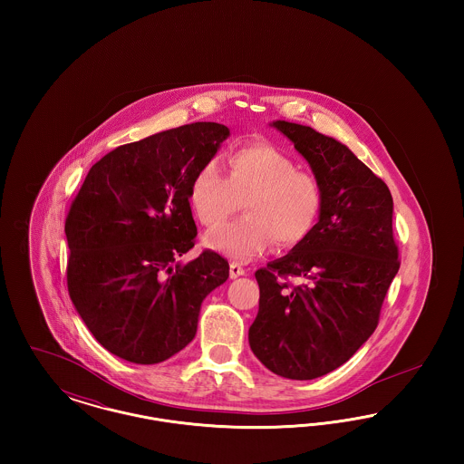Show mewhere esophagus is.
<instances>
[{
    "label": "esophagus",
    "mask_w": 464,
    "mask_h": 464,
    "mask_svg": "<svg viewBox=\"0 0 464 464\" xmlns=\"http://www.w3.org/2000/svg\"><path fill=\"white\" fill-rule=\"evenodd\" d=\"M243 275H246V269L243 266L238 265V263H231L229 265V276L231 278H238V276H243Z\"/></svg>",
    "instance_id": "34e87169"
}]
</instances>
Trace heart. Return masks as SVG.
I'll return each instance as SVG.
<instances>
[{
  "mask_svg": "<svg viewBox=\"0 0 464 464\" xmlns=\"http://www.w3.org/2000/svg\"><path fill=\"white\" fill-rule=\"evenodd\" d=\"M227 165L229 174L218 160L205 161L188 189L191 210L207 227L235 214L243 201L242 219L205 235L208 248L237 261H250L273 242L278 248H292L308 238L325 203L318 177L299 170L292 156L269 142L233 150Z\"/></svg>",
  "mask_w": 464,
  "mask_h": 464,
  "instance_id": "b5f03b06",
  "label": "heart"
}]
</instances>
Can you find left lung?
Returning <instances> with one entry per match:
<instances>
[{"mask_svg":"<svg viewBox=\"0 0 464 464\" xmlns=\"http://www.w3.org/2000/svg\"><path fill=\"white\" fill-rule=\"evenodd\" d=\"M273 127L308 160L325 203L304 242L256 271L259 313L248 343L271 372L306 381L348 362L379 324L400 267L393 198L335 139L288 121Z\"/></svg>","mask_w":464,"mask_h":464,"instance_id":"8db88e82","label":"left lung"}]
</instances>
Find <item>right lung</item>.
Here are the masks:
<instances>
[{
	"label": "right lung",
	"instance_id": "obj_1",
	"mask_svg": "<svg viewBox=\"0 0 464 464\" xmlns=\"http://www.w3.org/2000/svg\"><path fill=\"white\" fill-rule=\"evenodd\" d=\"M229 135L197 121L102 156L67 212V290L93 337L133 363L186 348L201 301L229 276L214 250L180 266L197 242L189 182Z\"/></svg>",
	"mask_w": 464,
	"mask_h": 464
}]
</instances>
